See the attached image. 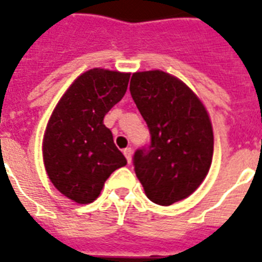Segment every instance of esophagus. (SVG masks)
<instances>
[{
    "label": "esophagus",
    "mask_w": 262,
    "mask_h": 262,
    "mask_svg": "<svg viewBox=\"0 0 262 262\" xmlns=\"http://www.w3.org/2000/svg\"><path fill=\"white\" fill-rule=\"evenodd\" d=\"M123 155H125V158L127 159V163H130L132 155H133V149H132V148H125V149H123Z\"/></svg>",
    "instance_id": "1"
}]
</instances>
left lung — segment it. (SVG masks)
<instances>
[{
  "mask_svg": "<svg viewBox=\"0 0 262 262\" xmlns=\"http://www.w3.org/2000/svg\"><path fill=\"white\" fill-rule=\"evenodd\" d=\"M130 94L151 132L135 154V171L152 203L171 205L193 194L211 168L213 129L204 103L178 77L136 72Z\"/></svg>",
  "mask_w": 262,
  "mask_h": 262,
  "instance_id": "left-lung-1",
  "label": "left lung"
}]
</instances>
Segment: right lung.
Segmentation results:
<instances>
[{"label": "right lung", "mask_w": 262, "mask_h": 262, "mask_svg": "<svg viewBox=\"0 0 262 262\" xmlns=\"http://www.w3.org/2000/svg\"><path fill=\"white\" fill-rule=\"evenodd\" d=\"M130 73L94 68L69 85L43 135V164L55 189L77 204L98 199L106 179L126 166L104 115L123 98Z\"/></svg>", "instance_id": "add662e5"}]
</instances>
